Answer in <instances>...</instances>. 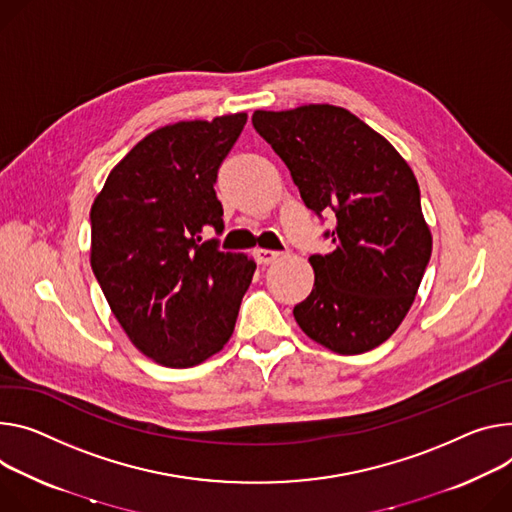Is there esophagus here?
<instances>
[{"mask_svg":"<svg viewBox=\"0 0 512 512\" xmlns=\"http://www.w3.org/2000/svg\"><path fill=\"white\" fill-rule=\"evenodd\" d=\"M253 255H255V259H257L259 263H263V265H269V263H273L275 259L282 257L280 251H271V249H255Z\"/></svg>","mask_w":512,"mask_h":512,"instance_id":"34e87169","label":"esophagus"}]
</instances>
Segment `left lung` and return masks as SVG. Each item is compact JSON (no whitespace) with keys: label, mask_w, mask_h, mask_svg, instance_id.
<instances>
[{"label":"left lung","mask_w":512,"mask_h":512,"mask_svg":"<svg viewBox=\"0 0 512 512\" xmlns=\"http://www.w3.org/2000/svg\"><path fill=\"white\" fill-rule=\"evenodd\" d=\"M255 130L280 155L300 196L333 241L312 255L314 288L294 306L300 329L341 355L382 345L404 320L431 259L433 239L408 163L345 108L310 104L253 114Z\"/></svg>","instance_id":"obj_1"}]
</instances>
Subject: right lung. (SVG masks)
<instances>
[{
  "label": "right lung",
  "mask_w": 512,
  "mask_h": 512,
  "mask_svg": "<svg viewBox=\"0 0 512 512\" xmlns=\"http://www.w3.org/2000/svg\"><path fill=\"white\" fill-rule=\"evenodd\" d=\"M247 122H177L143 138L108 175L91 206V269L138 351L192 367L235 331L255 261L202 241L222 235L214 183Z\"/></svg>",
  "instance_id": "right-lung-1"
}]
</instances>
